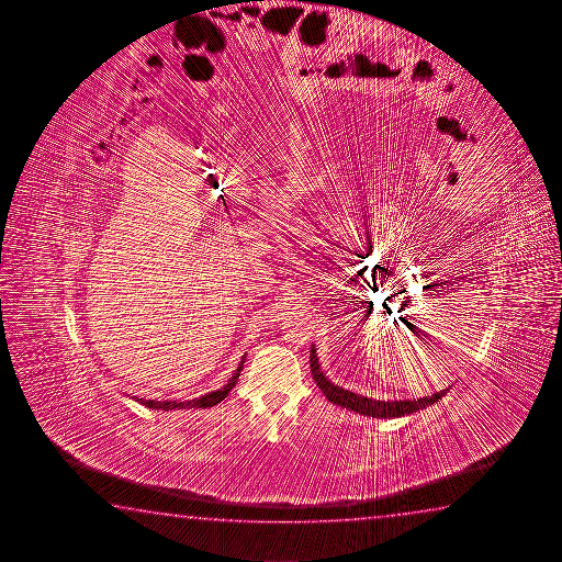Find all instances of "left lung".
Instances as JSON below:
<instances>
[{"instance_id":"1","label":"left lung","mask_w":562,"mask_h":562,"mask_svg":"<svg viewBox=\"0 0 562 562\" xmlns=\"http://www.w3.org/2000/svg\"><path fill=\"white\" fill-rule=\"evenodd\" d=\"M311 374L315 379L318 389L323 391L328 402H333L336 406L346 407L351 409L359 415H369V417H376V419H391V417H402V415H409L417 412V409H424V407L432 406L435 402H439L448 389L445 391L435 392L431 396H424V398L417 400H383L367 398L356 392L344 391L342 386H336L326 379L323 369L318 366L317 351L315 346H311Z\"/></svg>"}]
</instances>
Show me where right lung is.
I'll return each instance as SVG.
<instances>
[{"label": "right lung", "mask_w": 562, "mask_h": 562, "mask_svg": "<svg viewBox=\"0 0 562 562\" xmlns=\"http://www.w3.org/2000/svg\"><path fill=\"white\" fill-rule=\"evenodd\" d=\"M245 356L239 361V366H237L236 373L234 376L229 379L228 383L224 384L222 389L218 391L209 392V394H204V396H199V398L193 400H183V402H176V400H164V402H156V400H145L137 398V396H131V398L138 402V404H143L145 407H150V409H164V412H168V409H189V407H212L216 406L218 402L226 398L232 389L236 386L237 379H239V373H241V369H244Z\"/></svg>", "instance_id": "right-lung-1"}]
</instances>
